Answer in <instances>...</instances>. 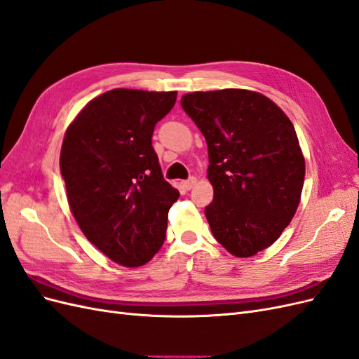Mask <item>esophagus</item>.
<instances>
[{
	"mask_svg": "<svg viewBox=\"0 0 359 359\" xmlns=\"http://www.w3.org/2000/svg\"><path fill=\"white\" fill-rule=\"evenodd\" d=\"M194 184H196V178H194V177H190L189 180L182 181V187L186 189V190H191V189H193V186H194Z\"/></svg>",
	"mask_w": 359,
	"mask_h": 359,
	"instance_id": "obj_1",
	"label": "esophagus"
}]
</instances>
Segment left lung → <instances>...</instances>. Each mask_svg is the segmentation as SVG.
Segmentation results:
<instances>
[{
    "label": "left lung",
    "instance_id": "1",
    "mask_svg": "<svg viewBox=\"0 0 359 359\" xmlns=\"http://www.w3.org/2000/svg\"><path fill=\"white\" fill-rule=\"evenodd\" d=\"M181 106L208 145L214 199L205 215L215 240L238 257L274 244L295 215L306 175L290 119L248 90L190 93Z\"/></svg>",
    "mask_w": 359,
    "mask_h": 359
}]
</instances>
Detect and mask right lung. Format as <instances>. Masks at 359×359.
Returning <instances> with one entry per match:
<instances>
[{
	"label": "right lung",
	"mask_w": 359,
	"mask_h": 359,
	"mask_svg": "<svg viewBox=\"0 0 359 359\" xmlns=\"http://www.w3.org/2000/svg\"><path fill=\"white\" fill-rule=\"evenodd\" d=\"M175 102V91L111 90L64 136L60 168L72 212L88 241L119 265H144L165 243L180 191L163 178L151 139Z\"/></svg>",
	"instance_id": "right-lung-1"
}]
</instances>
